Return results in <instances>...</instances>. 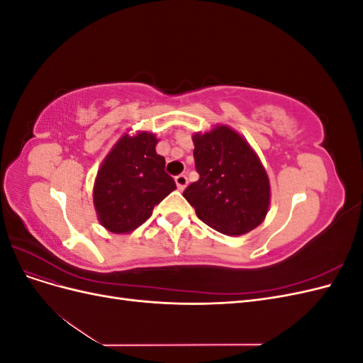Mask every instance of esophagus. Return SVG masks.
<instances>
[{
	"mask_svg": "<svg viewBox=\"0 0 363 363\" xmlns=\"http://www.w3.org/2000/svg\"><path fill=\"white\" fill-rule=\"evenodd\" d=\"M175 184H177V188L180 191H183L186 186H188V177H186V175H183V174L177 175V177H175Z\"/></svg>",
	"mask_w": 363,
	"mask_h": 363,
	"instance_id": "1",
	"label": "esophagus"
}]
</instances>
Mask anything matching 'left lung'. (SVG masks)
<instances>
[{
  "instance_id": "1",
  "label": "left lung",
  "mask_w": 363,
  "mask_h": 363,
  "mask_svg": "<svg viewBox=\"0 0 363 363\" xmlns=\"http://www.w3.org/2000/svg\"><path fill=\"white\" fill-rule=\"evenodd\" d=\"M194 159L200 179L183 196L204 224L227 236L260 225L271 203L265 167L247 139L225 124L194 133Z\"/></svg>"
}]
</instances>
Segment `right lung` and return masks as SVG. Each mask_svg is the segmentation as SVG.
Wrapping results in <instances>:
<instances>
[{"instance_id": "right-lung-1", "label": "right lung", "mask_w": 363, "mask_h": 363, "mask_svg": "<svg viewBox=\"0 0 363 363\" xmlns=\"http://www.w3.org/2000/svg\"><path fill=\"white\" fill-rule=\"evenodd\" d=\"M159 139L151 131L121 136L107 152L94 183V207L100 224L125 235L144 224L152 208L177 189L157 155Z\"/></svg>"}]
</instances>
